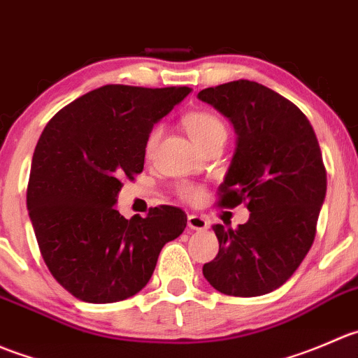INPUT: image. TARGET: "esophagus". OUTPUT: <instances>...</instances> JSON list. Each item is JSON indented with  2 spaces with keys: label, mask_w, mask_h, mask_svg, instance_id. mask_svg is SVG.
<instances>
[{
  "label": "esophagus",
  "mask_w": 358,
  "mask_h": 358,
  "mask_svg": "<svg viewBox=\"0 0 358 358\" xmlns=\"http://www.w3.org/2000/svg\"><path fill=\"white\" fill-rule=\"evenodd\" d=\"M187 226L191 229H196V231H203V229L208 228V221L205 217H201V215L189 214L187 215Z\"/></svg>",
  "instance_id": "1"
}]
</instances>
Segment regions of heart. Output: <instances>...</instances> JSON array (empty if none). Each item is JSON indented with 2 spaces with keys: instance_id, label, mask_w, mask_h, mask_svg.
Returning <instances> with one entry per match:
<instances>
[{
  "instance_id": "obj_1",
  "label": "heart",
  "mask_w": 358,
  "mask_h": 358,
  "mask_svg": "<svg viewBox=\"0 0 358 358\" xmlns=\"http://www.w3.org/2000/svg\"><path fill=\"white\" fill-rule=\"evenodd\" d=\"M184 127H186L187 134L191 136V139L198 144V146L203 150L208 144L214 143H224L226 137H228V127H226L224 120L221 118L215 113L208 111V109H196V111H191L184 116ZM162 136V127H153L148 134L146 141H144V155L151 157L155 153L158 146V141ZM178 193L180 198L187 201H198L203 194L200 186H194L191 182H182L179 184Z\"/></svg>"
}]
</instances>
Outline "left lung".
Returning a JSON list of instances; mask_svg holds the SVG:
<instances>
[{"mask_svg":"<svg viewBox=\"0 0 358 358\" xmlns=\"http://www.w3.org/2000/svg\"><path fill=\"white\" fill-rule=\"evenodd\" d=\"M198 99L229 118L238 136L217 205L250 210L238 228L212 226L219 252L203 277L222 294H268L292 277L315 240L327 189L317 136L298 106L256 81L205 88Z\"/></svg>","mask_w":358,"mask_h":358,"instance_id":"left-lung-1","label":"left lung"}]
</instances>
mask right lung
I'll list each match as a JSON object with an SVG mask.
<instances>
[{
    "label": "right lung",
    "mask_w": 358,
    "mask_h": 358,
    "mask_svg": "<svg viewBox=\"0 0 358 358\" xmlns=\"http://www.w3.org/2000/svg\"><path fill=\"white\" fill-rule=\"evenodd\" d=\"M191 88L104 85L62 108L41 132L27 210L55 280L87 303H116L150 282L162 247L186 228L184 210L151 207L125 219L123 179L144 169V141Z\"/></svg>",
    "instance_id": "obj_1"
}]
</instances>
